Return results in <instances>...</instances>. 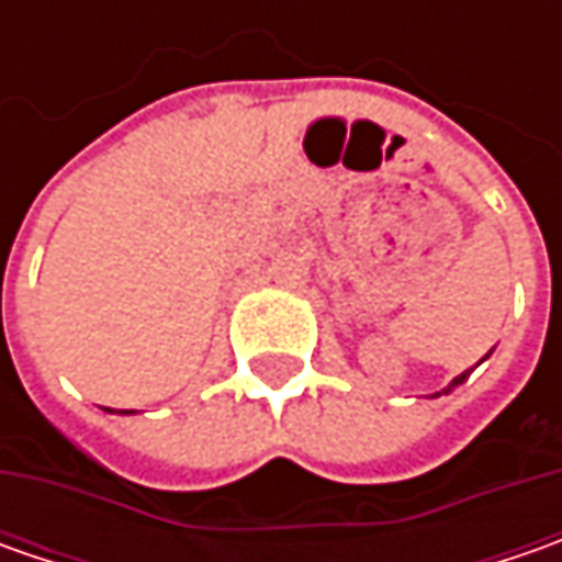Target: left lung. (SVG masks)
Masks as SVG:
<instances>
[{"mask_svg": "<svg viewBox=\"0 0 562 562\" xmlns=\"http://www.w3.org/2000/svg\"><path fill=\"white\" fill-rule=\"evenodd\" d=\"M465 375H469V372H463V375H460V378H453V381H450V384L443 387V394H450V387H457V384H463ZM435 397H438V394H435Z\"/></svg>", "mask_w": 562, "mask_h": 562, "instance_id": "1", "label": "left lung"}]
</instances>
